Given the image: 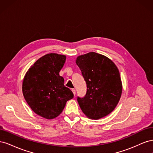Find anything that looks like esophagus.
I'll return each mask as SVG.
<instances>
[{
    "label": "esophagus",
    "instance_id": "esophagus-1",
    "mask_svg": "<svg viewBox=\"0 0 153 153\" xmlns=\"http://www.w3.org/2000/svg\"><path fill=\"white\" fill-rule=\"evenodd\" d=\"M71 91H72V92H73V94L75 95V94H76V91H75V89H72Z\"/></svg>",
    "mask_w": 153,
    "mask_h": 153
}]
</instances>
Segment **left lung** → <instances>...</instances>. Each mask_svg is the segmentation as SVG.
I'll return each mask as SVG.
<instances>
[{
  "mask_svg": "<svg viewBox=\"0 0 153 153\" xmlns=\"http://www.w3.org/2000/svg\"><path fill=\"white\" fill-rule=\"evenodd\" d=\"M76 64L87 84V93L78 103L86 117L99 119L116 107L122 94L119 69L112 60L96 52L78 56Z\"/></svg>",
  "mask_w": 153,
  "mask_h": 153,
  "instance_id": "obj_1",
  "label": "left lung"
}]
</instances>
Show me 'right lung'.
Here are the masks:
<instances>
[{"mask_svg": "<svg viewBox=\"0 0 153 153\" xmlns=\"http://www.w3.org/2000/svg\"><path fill=\"white\" fill-rule=\"evenodd\" d=\"M66 59L64 55L46 54L32 64L23 80L25 101L34 113L43 118L52 119L59 116L67 101L74 96L59 75Z\"/></svg>", "mask_w": 153, "mask_h": 153, "instance_id": "obj_1", "label": "right lung"}]
</instances>
